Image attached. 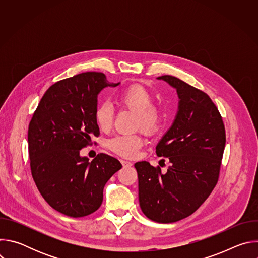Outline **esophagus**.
I'll return each mask as SVG.
<instances>
[{
    "label": "esophagus",
    "mask_w": 258,
    "mask_h": 258,
    "mask_svg": "<svg viewBox=\"0 0 258 258\" xmlns=\"http://www.w3.org/2000/svg\"><path fill=\"white\" fill-rule=\"evenodd\" d=\"M121 163L123 166H132L133 163L130 162V161H126V160H121Z\"/></svg>",
    "instance_id": "1"
}]
</instances>
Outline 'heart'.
Listing matches in <instances>:
<instances>
[{
    "label": "heart",
    "instance_id": "b5f03b06",
    "mask_svg": "<svg viewBox=\"0 0 258 258\" xmlns=\"http://www.w3.org/2000/svg\"><path fill=\"white\" fill-rule=\"evenodd\" d=\"M154 97L150 91L132 86L116 97V103L137 113L136 127L143 130L147 135H154L161 127L165 117L161 106L153 104ZM113 108L109 103H102L95 112V120L100 130L109 131L112 125ZM143 145V138L138 134L119 135L109 141L108 146L116 154L124 157H134Z\"/></svg>",
    "mask_w": 258,
    "mask_h": 258
}]
</instances>
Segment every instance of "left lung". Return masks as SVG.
<instances>
[{
	"label": "left lung",
	"mask_w": 258,
	"mask_h": 258,
	"mask_svg": "<svg viewBox=\"0 0 258 258\" xmlns=\"http://www.w3.org/2000/svg\"><path fill=\"white\" fill-rule=\"evenodd\" d=\"M157 79L174 88L179 99L173 123L156 146L157 156L167 158L169 165L165 173L147 161L135 167L143 213L153 222L169 224L194 213L214 189L226 131L207 94L171 76Z\"/></svg>",
	"instance_id": "8db88e82"
}]
</instances>
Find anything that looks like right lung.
Wrapping results in <instances>:
<instances>
[{"label":"right lung","mask_w":258,"mask_h":258,"mask_svg":"<svg viewBox=\"0 0 258 258\" xmlns=\"http://www.w3.org/2000/svg\"><path fill=\"white\" fill-rule=\"evenodd\" d=\"M109 83L102 72H83L51 86L28 126V153L33 180L48 204L71 217L95 212L105 183L122 165L98 154L91 162L80 151L100 135L95 120L98 95Z\"/></svg>","instance_id":"obj_1"}]
</instances>
